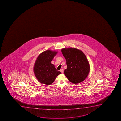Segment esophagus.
<instances>
[{
	"label": "esophagus",
	"instance_id": "obj_1",
	"mask_svg": "<svg viewBox=\"0 0 121 121\" xmlns=\"http://www.w3.org/2000/svg\"><path fill=\"white\" fill-rule=\"evenodd\" d=\"M60 71V72H61L62 73H64V70H63V69H61Z\"/></svg>",
	"mask_w": 121,
	"mask_h": 121
}]
</instances>
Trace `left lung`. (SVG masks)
Returning <instances> with one entry per match:
<instances>
[{
  "mask_svg": "<svg viewBox=\"0 0 121 121\" xmlns=\"http://www.w3.org/2000/svg\"><path fill=\"white\" fill-rule=\"evenodd\" d=\"M61 51L66 61L67 68L64 74L68 80L74 84L84 81L90 73V65L84 53L71 47L62 48Z\"/></svg>",
  "mask_w": 121,
  "mask_h": 121,
  "instance_id": "obj_1",
  "label": "left lung"
}]
</instances>
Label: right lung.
I'll list each match as a JSON object with an SVG mask.
<instances>
[{
	"label": "right lung",
	"mask_w": 121,
	"mask_h": 121,
	"mask_svg": "<svg viewBox=\"0 0 121 121\" xmlns=\"http://www.w3.org/2000/svg\"><path fill=\"white\" fill-rule=\"evenodd\" d=\"M57 53L56 51L47 50L38 56L34 63V72L36 78L42 84H52L61 72L57 70L51 61Z\"/></svg>",
	"instance_id": "add662e5"
}]
</instances>
